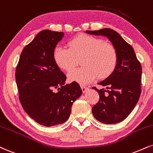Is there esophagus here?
I'll list each match as a JSON object with an SVG mask.
<instances>
[{"label":"esophagus","instance_id":"esophagus-1","mask_svg":"<svg viewBox=\"0 0 153 153\" xmlns=\"http://www.w3.org/2000/svg\"><path fill=\"white\" fill-rule=\"evenodd\" d=\"M81 90H82V93H86V92H87L88 90V88H86V87H85V86H81Z\"/></svg>","mask_w":153,"mask_h":153}]
</instances>
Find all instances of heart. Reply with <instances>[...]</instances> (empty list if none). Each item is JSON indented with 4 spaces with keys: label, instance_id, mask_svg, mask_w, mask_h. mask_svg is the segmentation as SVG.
<instances>
[{
    "label": "heart",
    "instance_id": "obj_1",
    "mask_svg": "<svg viewBox=\"0 0 153 153\" xmlns=\"http://www.w3.org/2000/svg\"><path fill=\"white\" fill-rule=\"evenodd\" d=\"M55 63L60 69L71 71L80 60V68L68 75L70 82L85 85L97 77L112 73L117 63V53L111 43L88 35H79L68 42V49L58 45L53 52Z\"/></svg>",
    "mask_w": 153,
    "mask_h": 153
}]
</instances>
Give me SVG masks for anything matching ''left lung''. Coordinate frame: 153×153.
<instances>
[{
  "label": "left lung",
  "instance_id": "obj_1",
  "mask_svg": "<svg viewBox=\"0 0 153 153\" xmlns=\"http://www.w3.org/2000/svg\"><path fill=\"white\" fill-rule=\"evenodd\" d=\"M86 33L107 37L115 47L117 63L113 73L97 84L104 88L95 89L100 95L93 107L95 118L105 124L124 120L135 108L141 93V65L130 44L110 28L86 30Z\"/></svg>",
  "mask_w": 153,
  "mask_h": 153
}]
</instances>
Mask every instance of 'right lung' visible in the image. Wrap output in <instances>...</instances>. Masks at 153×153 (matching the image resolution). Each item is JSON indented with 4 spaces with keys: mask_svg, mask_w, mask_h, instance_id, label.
Returning <instances> with one entry per match:
<instances>
[{
    "mask_svg": "<svg viewBox=\"0 0 153 153\" xmlns=\"http://www.w3.org/2000/svg\"><path fill=\"white\" fill-rule=\"evenodd\" d=\"M62 32L44 30L22 51L16 80L24 110L42 126L62 124L69 118L73 102L82 95L77 82L65 85L66 76L55 63L53 50ZM58 89V92H54Z\"/></svg>",
    "mask_w": 153,
    "mask_h": 153,
    "instance_id": "add662e5",
    "label": "right lung"
}]
</instances>
